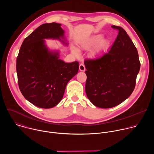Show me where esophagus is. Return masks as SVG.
<instances>
[{
    "mask_svg": "<svg viewBox=\"0 0 154 154\" xmlns=\"http://www.w3.org/2000/svg\"><path fill=\"white\" fill-rule=\"evenodd\" d=\"M79 70L80 71H85V66L83 64H80L79 66Z\"/></svg>",
    "mask_w": 154,
    "mask_h": 154,
    "instance_id": "obj_1",
    "label": "esophagus"
}]
</instances>
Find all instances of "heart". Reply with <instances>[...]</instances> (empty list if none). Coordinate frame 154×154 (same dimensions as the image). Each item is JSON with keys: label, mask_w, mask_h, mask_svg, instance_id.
I'll list each match as a JSON object with an SVG mask.
<instances>
[{"label": "heart", "mask_w": 154, "mask_h": 154, "mask_svg": "<svg viewBox=\"0 0 154 154\" xmlns=\"http://www.w3.org/2000/svg\"><path fill=\"white\" fill-rule=\"evenodd\" d=\"M101 34L93 35L88 38L84 39L79 42V48L83 50H89L95 46L91 51V56L95 57L103 51L107 46L108 41L106 38H102ZM72 53L76 57H79L80 52L78 49L74 46L71 47Z\"/></svg>", "instance_id": "b5f03b06"}]
</instances>
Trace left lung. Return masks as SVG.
Segmentation results:
<instances>
[{
    "mask_svg": "<svg viewBox=\"0 0 154 154\" xmlns=\"http://www.w3.org/2000/svg\"><path fill=\"white\" fill-rule=\"evenodd\" d=\"M113 45L102 57L86 60V96L96 106L114 107L126 100L134 90L140 69L138 51L121 27Z\"/></svg>",
    "mask_w": 154,
    "mask_h": 154,
    "instance_id": "left-lung-1",
    "label": "left lung"
}]
</instances>
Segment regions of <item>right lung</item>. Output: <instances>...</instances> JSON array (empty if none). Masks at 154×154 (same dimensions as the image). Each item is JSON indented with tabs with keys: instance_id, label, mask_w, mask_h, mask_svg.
Masks as SVG:
<instances>
[{
	"instance_id": "obj_1",
	"label": "right lung",
	"mask_w": 154,
	"mask_h": 154,
	"mask_svg": "<svg viewBox=\"0 0 154 154\" xmlns=\"http://www.w3.org/2000/svg\"><path fill=\"white\" fill-rule=\"evenodd\" d=\"M61 24H44L23 41L16 60L20 91L34 105L42 108L56 106L62 99L68 82L78 72L77 61L65 63L60 50H51L45 39H57L64 46L68 42Z\"/></svg>"
}]
</instances>
